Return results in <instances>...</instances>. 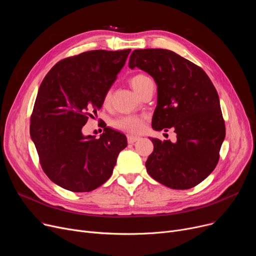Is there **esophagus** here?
<instances>
[{"instance_id": "esophagus-1", "label": "esophagus", "mask_w": 256, "mask_h": 256, "mask_svg": "<svg viewBox=\"0 0 256 256\" xmlns=\"http://www.w3.org/2000/svg\"><path fill=\"white\" fill-rule=\"evenodd\" d=\"M139 140V137H136V136H132V135H128V142L130 144H132L134 142H136Z\"/></svg>"}]
</instances>
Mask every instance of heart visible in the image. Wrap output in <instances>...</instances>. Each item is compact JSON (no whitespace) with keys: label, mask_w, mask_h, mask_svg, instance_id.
<instances>
[{"label":"heart","mask_w":256,"mask_h":256,"mask_svg":"<svg viewBox=\"0 0 256 256\" xmlns=\"http://www.w3.org/2000/svg\"><path fill=\"white\" fill-rule=\"evenodd\" d=\"M150 80H152L147 76L143 74H139L134 76L130 80V84L132 88L139 94L143 89V87L147 83L150 82ZM110 100H111V92L108 91L104 98V104H108L110 102ZM112 124L117 130L137 134V132H140L143 128V118L139 116H124L114 120Z\"/></svg>","instance_id":"1"}]
</instances>
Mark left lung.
Listing matches in <instances>:
<instances>
[{
    "label": "left lung",
    "instance_id": "obj_1",
    "mask_svg": "<svg viewBox=\"0 0 256 256\" xmlns=\"http://www.w3.org/2000/svg\"><path fill=\"white\" fill-rule=\"evenodd\" d=\"M128 66L150 74L158 85L152 128L176 134V143L150 138L147 172L171 189H191L216 168L225 138L216 88L201 67L169 50H135Z\"/></svg>",
    "mask_w": 256,
    "mask_h": 256
}]
</instances>
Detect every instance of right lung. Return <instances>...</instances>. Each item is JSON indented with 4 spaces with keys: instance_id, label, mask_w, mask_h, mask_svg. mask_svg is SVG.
I'll list each match as a JSON object with an SVG mask.
<instances>
[{
    "instance_id": "obj_1",
    "label": "right lung",
    "mask_w": 256,
    "mask_h": 256,
    "mask_svg": "<svg viewBox=\"0 0 256 256\" xmlns=\"http://www.w3.org/2000/svg\"><path fill=\"white\" fill-rule=\"evenodd\" d=\"M130 50H89L59 61L39 87L30 135L48 178L72 192H90L110 178L119 152L128 145L122 132L104 128L100 139L84 136L124 66Z\"/></svg>"
}]
</instances>
